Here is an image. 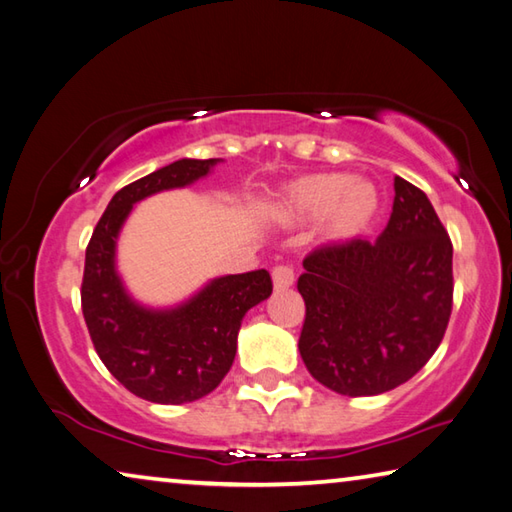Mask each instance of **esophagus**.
Wrapping results in <instances>:
<instances>
[{
  "label": "esophagus",
  "instance_id": "obj_1",
  "mask_svg": "<svg viewBox=\"0 0 512 512\" xmlns=\"http://www.w3.org/2000/svg\"><path fill=\"white\" fill-rule=\"evenodd\" d=\"M272 279H274L276 290H285V288H290V285L294 283V270H292V265H288V263H279V265H274V270H272Z\"/></svg>",
  "mask_w": 512,
  "mask_h": 512
}]
</instances>
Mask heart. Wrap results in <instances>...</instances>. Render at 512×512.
<instances>
[{
  "label": "heart",
  "mask_w": 512,
  "mask_h": 512,
  "mask_svg": "<svg viewBox=\"0 0 512 512\" xmlns=\"http://www.w3.org/2000/svg\"><path fill=\"white\" fill-rule=\"evenodd\" d=\"M290 202L299 213L321 215L330 211L335 227L348 231L371 218L378 195L371 184L351 182L346 175H315L294 184Z\"/></svg>",
  "instance_id": "b5f03b06"
}]
</instances>
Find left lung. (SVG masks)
<instances>
[{
    "instance_id": "left-lung-1",
    "label": "left lung",
    "mask_w": 512,
    "mask_h": 512,
    "mask_svg": "<svg viewBox=\"0 0 512 512\" xmlns=\"http://www.w3.org/2000/svg\"><path fill=\"white\" fill-rule=\"evenodd\" d=\"M387 229L328 242L303 261L299 351L312 378L342 396H378L414 378L452 315V240L432 202L393 179Z\"/></svg>"
}]
</instances>
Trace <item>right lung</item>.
Wrapping results in <instances>:
<instances>
[{
    "label": "right lung",
    "instance_id": "obj_1",
    "mask_svg": "<svg viewBox=\"0 0 512 512\" xmlns=\"http://www.w3.org/2000/svg\"><path fill=\"white\" fill-rule=\"evenodd\" d=\"M215 159H179L123 186L107 204L85 251L80 306L101 362L134 396L159 405L200 400L229 373L240 321L272 294L267 270L231 274L184 306L146 310L125 294L114 270V245L134 202L204 177Z\"/></svg>",
    "mask_w": 512,
    "mask_h": 512
}]
</instances>
